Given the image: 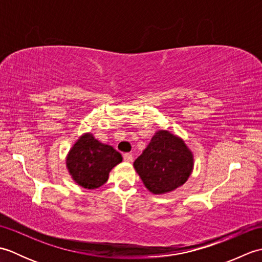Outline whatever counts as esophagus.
<instances>
[{
    "label": "esophagus",
    "mask_w": 262,
    "mask_h": 262,
    "mask_svg": "<svg viewBox=\"0 0 262 262\" xmlns=\"http://www.w3.org/2000/svg\"><path fill=\"white\" fill-rule=\"evenodd\" d=\"M133 159H134V158H133V155L130 153H125L124 154V161H125V162H128V163L133 162Z\"/></svg>",
    "instance_id": "esophagus-1"
}]
</instances>
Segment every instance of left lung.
Listing matches in <instances>:
<instances>
[{
	"mask_svg": "<svg viewBox=\"0 0 262 262\" xmlns=\"http://www.w3.org/2000/svg\"><path fill=\"white\" fill-rule=\"evenodd\" d=\"M149 191L163 194L182 186L193 169V155L185 141L168 130H158L134 162Z\"/></svg>",
	"mask_w": 262,
	"mask_h": 262,
	"instance_id": "left-lung-1",
	"label": "left lung"
}]
</instances>
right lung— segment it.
<instances>
[{"label":"right lung","instance_id":"obj_1","mask_svg":"<svg viewBox=\"0 0 262 262\" xmlns=\"http://www.w3.org/2000/svg\"><path fill=\"white\" fill-rule=\"evenodd\" d=\"M121 161V154L113 146L99 142L91 133H85L70 149L66 168L77 185L97 189L107 182L109 172Z\"/></svg>","mask_w":262,"mask_h":262}]
</instances>
